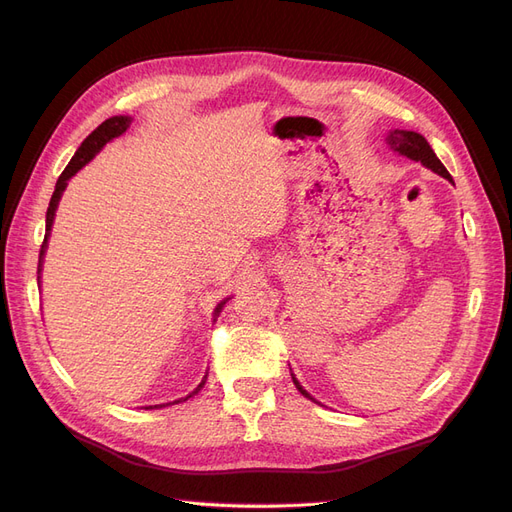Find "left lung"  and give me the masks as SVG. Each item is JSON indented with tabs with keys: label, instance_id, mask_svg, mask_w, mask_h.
Segmentation results:
<instances>
[{
	"label": "left lung",
	"instance_id": "1",
	"mask_svg": "<svg viewBox=\"0 0 512 512\" xmlns=\"http://www.w3.org/2000/svg\"><path fill=\"white\" fill-rule=\"evenodd\" d=\"M386 143L391 145V149H395L397 153H401V156H406V158H410V160H414V162H421L423 166H427L429 170H433V173H436V175H440V177H444V179H448V181H453V177L448 175V170L444 168V164L438 160L436 153H433V149H431L429 143L425 141V136L416 134V132H408V130H391L389 136H386ZM292 382H294V386H297L299 393H301L303 397L312 399L314 404H318V401H316L312 395H309V393L303 389V386L299 384V380L294 378V374H292Z\"/></svg>",
	"mask_w": 512,
	"mask_h": 512
}]
</instances>
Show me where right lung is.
<instances>
[{"label":"right lung","mask_w":512,"mask_h":512,"mask_svg":"<svg viewBox=\"0 0 512 512\" xmlns=\"http://www.w3.org/2000/svg\"><path fill=\"white\" fill-rule=\"evenodd\" d=\"M130 123H132V117H126V115H119V117H111V119L102 121L100 126L85 138V141L81 143V147L76 149L72 160H70L68 166L64 168V173L59 175V179H57V183H55V192H53V196H51L49 209H46V235H44V241H42V245H40L38 273H40V267H42V256H44V252H46V241H49V232H51V226H53V220H55V209H57V205H59L61 194H64V190H66L68 179H70L72 175L79 173V170H81L91 158H94L96 153H98L108 141H113V138H117L119 134L126 132V130L130 128ZM224 303H226V301H222L218 307H215V316L220 314V309L224 307ZM203 384H205V380L198 384V389H196L194 393H198L200 389H203ZM194 393H190L188 397H192ZM188 397H185V399H188ZM185 399H183V401H185ZM173 404H179V401H173ZM166 406H170V404H166ZM149 408H164V406H149Z\"/></svg>","instance_id":"1"}]
</instances>
